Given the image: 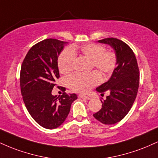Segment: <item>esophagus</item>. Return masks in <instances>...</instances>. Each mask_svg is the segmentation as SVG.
Here are the masks:
<instances>
[{
	"label": "esophagus",
	"instance_id": "obj_1",
	"mask_svg": "<svg viewBox=\"0 0 158 158\" xmlns=\"http://www.w3.org/2000/svg\"><path fill=\"white\" fill-rule=\"evenodd\" d=\"M79 97L81 98V99H90V97H88V96H84V95H79Z\"/></svg>",
	"mask_w": 158,
	"mask_h": 158
}]
</instances>
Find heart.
I'll return each instance as SVG.
<instances>
[{"instance_id":"heart-1","label":"heart","mask_w":158,"mask_h":158,"mask_svg":"<svg viewBox=\"0 0 158 158\" xmlns=\"http://www.w3.org/2000/svg\"><path fill=\"white\" fill-rule=\"evenodd\" d=\"M79 52L81 56L91 61L92 68H97L102 74L111 73L117 63L116 54L106 51L104 46L97 44H83L79 49L72 47L66 49L60 54L58 60L59 71L68 75L73 70L75 54ZM101 81L100 76L97 72L88 74L76 73L67 79V84L71 90L81 94H86Z\"/></svg>"}]
</instances>
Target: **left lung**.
I'll return each mask as SVG.
<instances>
[{"label": "left lung", "mask_w": 158, "mask_h": 158, "mask_svg": "<svg viewBox=\"0 0 158 158\" xmlns=\"http://www.w3.org/2000/svg\"><path fill=\"white\" fill-rule=\"evenodd\" d=\"M98 42L110 45L114 49L117 68L109 80L96 89L102 96L105 92H108L109 95L101 101L102 108L94 117L103 124L113 125L126 117L135 102L139 88V68L135 53L123 41L108 38Z\"/></svg>", "instance_id": "8db88e82"}]
</instances>
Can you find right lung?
I'll list each match as a JSON object with an SVG mask.
<instances>
[{
    "instance_id": "obj_1",
    "label": "right lung",
    "mask_w": 158,
    "mask_h": 158,
    "mask_svg": "<svg viewBox=\"0 0 158 158\" xmlns=\"http://www.w3.org/2000/svg\"><path fill=\"white\" fill-rule=\"evenodd\" d=\"M68 42L48 39L32 46L23 59L20 74L21 91L27 110L34 120L48 129L64 122L77 94L53 96L59 79L58 57Z\"/></svg>"
}]
</instances>
